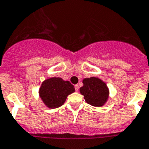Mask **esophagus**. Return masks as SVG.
Here are the masks:
<instances>
[{"instance_id": "34e87169", "label": "esophagus", "mask_w": 149, "mask_h": 149, "mask_svg": "<svg viewBox=\"0 0 149 149\" xmlns=\"http://www.w3.org/2000/svg\"><path fill=\"white\" fill-rule=\"evenodd\" d=\"M75 89H76V91H78L79 89V85H75Z\"/></svg>"}]
</instances>
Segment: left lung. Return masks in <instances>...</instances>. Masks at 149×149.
<instances>
[{
	"label": "left lung",
	"instance_id": "obj_1",
	"mask_svg": "<svg viewBox=\"0 0 149 149\" xmlns=\"http://www.w3.org/2000/svg\"><path fill=\"white\" fill-rule=\"evenodd\" d=\"M83 86L80 88V93L85 101L94 107H101L107 101L109 89L106 83L95 77L83 79Z\"/></svg>",
	"mask_w": 149,
	"mask_h": 149
}]
</instances>
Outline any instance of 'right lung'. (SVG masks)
<instances>
[{"label":"right lung","instance_id":"add662e5","mask_svg":"<svg viewBox=\"0 0 149 149\" xmlns=\"http://www.w3.org/2000/svg\"><path fill=\"white\" fill-rule=\"evenodd\" d=\"M74 91V86L69 81L54 77L42 82L40 96L48 107L55 109L63 105L67 97Z\"/></svg>","mask_w":149,"mask_h":149}]
</instances>
